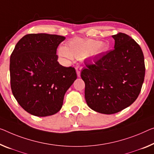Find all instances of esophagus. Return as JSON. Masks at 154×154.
<instances>
[{
  "instance_id": "34e87169",
  "label": "esophagus",
  "mask_w": 154,
  "mask_h": 154,
  "mask_svg": "<svg viewBox=\"0 0 154 154\" xmlns=\"http://www.w3.org/2000/svg\"><path fill=\"white\" fill-rule=\"evenodd\" d=\"M75 70H76V73H77L78 77H80V72H81V67H79V66H77V67H75Z\"/></svg>"
}]
</instances>
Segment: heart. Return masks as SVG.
Returning a JSON list of instances; mask_svg holds the SVG:
<instances>
[{"instance_id": "obj_1", "label": "heart", "mask_w": 154, "mask_h": 154, "mask_svg": "<svg viewBox=\"0 0 154 154\" xmlns=\"http://www.w3.org/2000/svg\"><path fill=\"white\" fill-rule=\"evenodd\" d=\"M105 45L100 44L94 40L75 38L68 42L67 46H60L58 54L63 59H71L74 57L82 59L89 54H98L105 50Z\"/></svg>"}]
</instances>
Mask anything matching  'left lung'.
<instances>
[{
	"label": "left lung",
	"instance_id": "left-lung-1",
	"mask_svg": "<svg viewBox=\"0 0 154 154\" xmlns=\"http://www.w3.org/2000/svg\"><path fill=\"white\" fill-rule=\"evenodd\" d=\"M114 49L81 71L85 98L92 110L113 114L128 107L140 94L145 74V60L139 45L128 35H113Z\"/></svg>",
	"mask_w": 154,
	"mask_h": 154
}]
</instances>
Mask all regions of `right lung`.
I'll list each match as a JSON object with an SVG mask.
<instances>
[{
	"label": "right lung",
	"mask_w": 154,
	"mask_h": 154,
	"mask_svg": "<svg viewBox=\"0 0 154 154\" xmlns=\"http://www.w3.org/2000/svg\"><path fill=\"white\" fill-rule=\"evenodd\" d=\"M65 39L56 34H27L11 54V91L30 114L45 117L58 112L66 91L77 79L74 67H63L58 62L56 49Z\"/></svg>",
	"instance_id": "1"
}]
</instances>
